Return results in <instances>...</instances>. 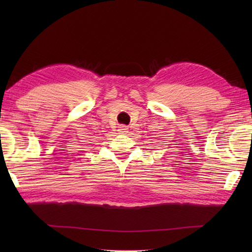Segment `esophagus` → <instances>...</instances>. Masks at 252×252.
<instances>
[{
	"instance_id": "esophagus-1",
	"label": "esophagus",
	"mask_w": 252,
	"mask_h": 252,
	"mask_svg": "<svg viewBox=\"0 0 252 252\" xmlns=\"http://www.w3.org/2000/svg\"><path fill=\"white\" fill-rule=\"evenodd\" d=\"M127 130H129V129H127V127H126V126H121L120 129H119V131L122 133V134H125V133H126Z\"/></svg>"
}]
</instances>
